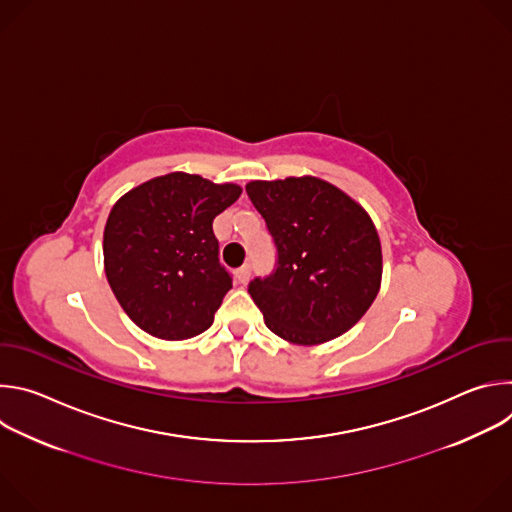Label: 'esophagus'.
I'll return each mask as SVG.
<instances>
[{
	"mask_svg": "<svg viewBox=\"0 0 512 512\" xmlns=\"http://www.w3.org/2000/svg\"><path fill=\"white\" fill-rule=\"evenodd\" d=\"M249 275H251V267H249V265H243V267L237 269V281H239V283H247Z\"/></svg>",
	"mask_w": 512,
	"mask_h": 512,
	"instance_id": "34e87169",
	"label": "esophagus"
}]
</instances>
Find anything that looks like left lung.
I'll return each instance as SVG.
<instances>
[{
	"instance_id": "obj_1",
	"label": "left lung",
	"mask_w": 512,
	"mask_h": 512,
	"mask_svg": "<svg viewBox=\"0 0 512 512\" xmlns=\"http://www.w3.org/2000/svg\"><path fill=\"white\" fill-rule=\"evenodd\" d=\"M277 249L275 269L249 294L279 338L314 346L350 330L375 302L383 255L358 202L314 176L247 184Z\"/></svg>"
}]
</instances>
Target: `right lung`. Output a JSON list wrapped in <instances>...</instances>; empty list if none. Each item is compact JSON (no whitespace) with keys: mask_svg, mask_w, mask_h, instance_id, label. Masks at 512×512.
<instances>
[{"mask_svg":"<svg viewBox=\"0 0 512 512\" xmlns=\"http://www.w3.org/2000/svg\"><path fill=\"white\" fill-rule=\"evenodd\" d=\"M241 192L237 184L172 172L115 202L103 233L105 275L143 332L186 340L210 328L233 287L218 261L212 221Z\"/></svg>","mask_w":512,"mask_h":512,"instance_id":"add662e5","label":"right lung"}]
</instances>
